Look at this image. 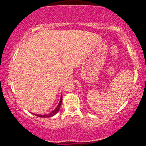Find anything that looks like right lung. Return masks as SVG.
<instances>
[{
  "label": "right lung",
  "mask_w": 146,
  "mask_h": 146,
  "mask_svg": "<svg viewBox=\"0 0 146 146\" xmlns=\"http://www.w3.org/2000/svg\"><path fill=\"white\" fill-rule=\"evenodd\" d=\"M62 96H61L60 97V102H59V104L57 107L56 108V109L55 110H53L52 112L51 113H49V114H47V115H37V114H33L37 116V117H41V118H48V117H53V116L55 115L56 113H57L59 110H60V107L62 104Z\"/></svg>",
  "instance_id": "obj_1"
}]
</instances>
